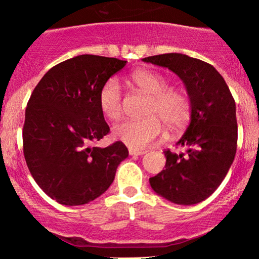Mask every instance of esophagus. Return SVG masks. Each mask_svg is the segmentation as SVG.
<instances>
[{"label":"esophagus","mask_w":259,"mask_h":259,"mask_svg":"<svg viewBox=\"0 0 259 259\" xmlns=\"http://www.w3.org/2000/svg\"><path fill=\"white\" fill-rule=\"evenodd\" d=\"M128 152L131 155H143L146 153V151L145 150H134V148H130Z\"/></svg>","instance_id":"34e87169"}]
</instances>
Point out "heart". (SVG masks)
<instances>
[{"label":"heart","mask_w":259,"mask_h":259,"mask_svg":"<svg viewBox=\"0 0 259 259\" xmlns=\"http://www.w3.org/2000/svg\"><path fill=\"white\" fill-rule=\"evenodd\" d=\"M134 86L148 95L140 120H126L113 128V136L134 150H143L157 143L162 136V125L169 132L184 128L192 114V102L186 92L168 88V81L152 70H137L131 76ZM99 105L111 120H119L123 113V93L116 77L104 83L99 93Z\"/></svg>","instance_id":"obj_1"}]
</instances>
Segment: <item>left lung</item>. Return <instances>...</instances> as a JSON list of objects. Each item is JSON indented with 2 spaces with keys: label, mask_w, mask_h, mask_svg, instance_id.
<instances>
[{
  "label": "left lung",
  "mask_w": 259,
  "mask_h": 259,
  "mask_svg": "<svg viewBox=\"0 0 259 259\" xmlns=\"http://www.w3.org/2000/svg\"><path fill=\"white\" fill-rule=\"evenodd\" d=\"M143 61L176 73L192 102L191 122L177 143L187 153L165 150V169L150 178L151 187L175 204L200 203L218 189L235 159L238 139L235 99L217 69L201 60L168 53Z\"/></svg>",
  "instance_id": "1"
}]
</instances>
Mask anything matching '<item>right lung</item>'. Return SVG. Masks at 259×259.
I'll list each match as a JSON object with an SVG mask.
<instances>
[{
    "instance_id": "right-lung-1",
    "label": "right lung",
    "mask_w": 259,
    "mask_h": 259,
    "mask_svg": "<svg viewBox=\"0 0 259 259\" xmlns=\"http://www.w3.org/2000/svg\"><path fill=\"white\" fill-rule=\"evenodd\" d=\"M126 62L75 56L49 69L30 95L22 132L24 159L37 185L60 204L83 205L101 196L128 157L121 141L93 146L109 133L99 93Z\"/></svg>"
}]
</instances>
